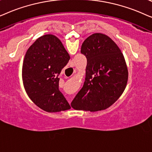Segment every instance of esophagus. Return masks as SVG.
Returning <instances> with one entry per match:
<instances>
[{
    "label": "esophagus",
    "instance_id": "esophagus-1",
    "mask_svg": "<svg viewBox=\"0 0 152 152\" xmlns=\"http://www.w3.org/2000/svg\"><path fill=\"white\" fill-rule=\"evenodd\" d=\"M69 103H70V102H69Z\"/></svg>",
    "mask_w": 152,
    "mask_h": 152
}]
</instances>
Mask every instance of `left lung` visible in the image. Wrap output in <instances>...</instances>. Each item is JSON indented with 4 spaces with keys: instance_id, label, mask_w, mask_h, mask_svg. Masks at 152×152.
Instances as JSON below:
<instances>
[{
    "instance_id": "obj_1",
    "label": "left lung",
    "mask_w": 152,
    "mask_h": 152,
    "mask_svg": "<svg viewBox=\"0 0 152 152\" xmlns=\"http://www.w3.org/2000/svg\"><path fill=\"white\" fill-rule=\"evenodd\" d=\"M80 52L87 58L86 80L71 106L90 112L105 110L126 88L129 74L124 56L115 42L102 33L89 36Z\"/></svg>"
}]
</instances>
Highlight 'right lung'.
I'll use <instances>...</instances> for the list:
<instances>
[{
  "mask_svg": "<svg viewBox=\"0 0 152 152\" xmlns=\"http://www.w3.org/2000/svg\"><path fill=\"white\" fill-rule=\"evenodd\" d=\"M69 59L60 40L50 34L38 38L26 52L22 66L24 88L32 102L44 111L71 108L59 90L58 78Z\"/></svg>",
  "mask_w": 152,
  "mask_h": 152,
  "instance_id": "add662e5",
  "label": "right lung"
}]
</instances>
